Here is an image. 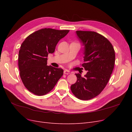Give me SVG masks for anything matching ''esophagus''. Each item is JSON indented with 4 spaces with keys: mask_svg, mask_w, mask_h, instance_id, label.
<instances>
[{
    "mask_svg": "<svg viewBox=\"0 0 132 132\" xmlns=\"http://www.w3.org/2000/svg\"><path fill=\"white\" fill-rule=\"evenodd\" d=\"M64 73L65 74H70V71H68V70H64Z\"/></svg>",
    "mask_w": 132,
    "mask_h": 132,
    "instance_id": "34e87169",
    "label": "esophagus"
}]
</instances>
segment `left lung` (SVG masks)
<instances>
[{
	"label": "left lung",
	"mask_w": 132,
	"mask_h": 132,
	"mask_svg": "<svg viewBox=\"0 0 132 132\" xmlns=\"http://www.w3.org/2000/svg\"><path fill=\"white\" fill-rule=\"evenodd\" d=\"M76 34L84 46L82 65L87 72L84 77L76 73L77 81L70 89L79 99L88 100L100 94L109 81L114 68V50L106 38L95 32L77 31Z\"/></svg>",
	"instance_id": "left-lung-1"
}]
</instances>
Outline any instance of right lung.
I'll use <instances>...</instances> for the list:
<instances>
[{
	"mask_svg": "<svg viewBox=\"0 0 132 132\" xmlns=\"http://www.w3.org/2000/svg\"><path fill=\"white\" fill-rule=\"evenodd\" d=\"M69 32L45 28L31 34L22 43L18 57L20 75L26 88L35 95L49 93L63 75L62 69L47 65V57Z\"/></svg>",
	"mask_w": 132,
	"mask_h": 132,
	"instance_id": "add662e5",
	"label": "right lung"
}]
</instances>
